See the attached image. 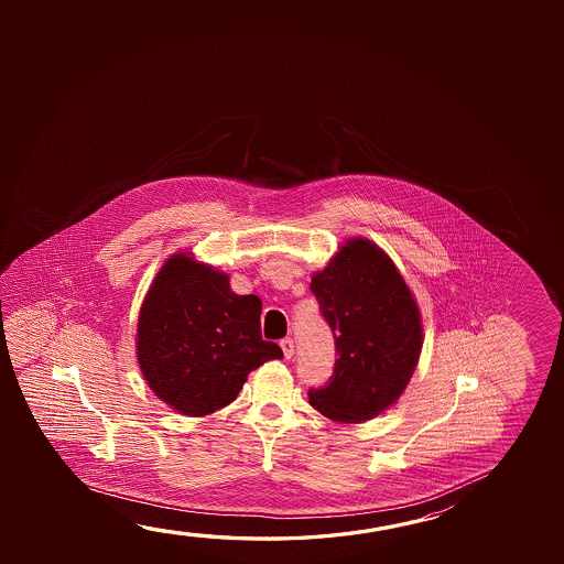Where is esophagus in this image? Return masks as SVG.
<instances>
[{
	"mask_svg": "<svg viewBox=\"0 0 564 564\" xmlns=\"http://www.w3.org/2000/svg\"><path fill=\"white\" fill-rule=\"evenodd\" d=\"M281 350L285 354L286 360L293 358V354H295V341H293V338H283L281 340Z\"/></svg>",
	"mask_w": 564,
	"mask_h": 564,
	"instance_id": "1",
	"label": "esophagus"
}]
</instances>
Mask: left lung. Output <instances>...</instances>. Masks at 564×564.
Returning <instances> with one entry per match:
<instances>
[{
  "label": "left lung",
  "instance_id": "obj_1",
  "mask_svg": "<svg viewBox=\"0 0 564 564\" xmlns=\"http://www.w3.org/2000/svg\"><path fill=\"white\" fill-rule=\"evenodd\" d=\"M336 344V364L308 403L338 423H361L398 401L415 371L423 326L393 261L368 240H350L311 281Z\"/></svg>",
  "mask_w": 564,
  "mask_h": 564
}]
</instances>
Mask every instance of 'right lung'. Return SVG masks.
Masks as SVG:
<instances>
[{
	"mask_svg": "<svg viewBox=\"0 0 564 564\" xmlns=\"http://www.w3.org/2000/svg\"><path fill=\"white\" fill-rule=\"evenodd\" d=\"M261 301L236 295L230 279L185 253L166 259L141 305L139 368L161 401L188 416L238 398L248 373L283 358L261 338Z\"/></svg>",
	"mask_w": 564,
	"mask_h": 564,
	"instance_id": "1",
	"label": "right lung"
}]
</instances>
